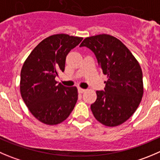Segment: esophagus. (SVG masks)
<instances>
[{"mask_svg": "<svg viewBox=\"0 0 160 160\" xmlns=\"http://www.w3.org/2000/svg\"><path fill=\"white\" fill-rule=\"evenodd\" d=\"M78 91L79 93H83V92H84L85 91H86V89H82V88L79 87L78 89Z\"/></svg>", "mask_w": 160, "mask_h": 160, "instance_id": "obj_1", "label": "esophagus"}]
</instances>
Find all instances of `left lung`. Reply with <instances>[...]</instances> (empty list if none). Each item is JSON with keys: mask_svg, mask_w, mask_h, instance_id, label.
Wrapping results in <instances>:
<instances>
[{"mask_svg": "<svg viewBox=\"0 0 160 160\" xmlns=\"http://www.w3.org/2000/svg\"><path fill=\"white\" fill-rule=\"evenodd\" d=\"M80 46L93 52L108 78L104 91H97L91 104L94 117L106 127L122 124L136 112L144 93L139 63L121 41L106 33L86 38Z\"/></svg>", "mask_w": 160, "mask_h": 160, "instance_id": "obj_1", "label": "left lung"}]
</instances>
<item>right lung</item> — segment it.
Segmentation results:
<instances>
[{
    "mask_svg": "<svg viewBox=\"0 0 160 160\" xmlns=\"http://www.w3.org/2000/svg\"><path fill=\"white\" fill-rule=\"evenodd\" d=\"M82 38L53 34L40 42L24 62L20 74V93L29 111L49 126L68 118L78 100L75 86L66 87L55 78L64 71L67 55Z\"/></svg>",
    "mask_w": 160,
    "mask_h": 160,
    "instance_id": "1",
    "label": "right lung"
}]
</instances>
